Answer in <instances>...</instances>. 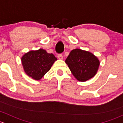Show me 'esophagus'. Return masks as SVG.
<instances>
[{
    "mask_svg": "<svg viewBox=\"0 0 123 123\" xmlns=\"http://www.w3.org/2000/svg\"><path fill=\"white\" fill-rule=\"evenodd\" d=\"M57 57H58V59H60V60H62V59H63V55H62V54H59L57 55Z\"/></svg>",
    "mask_w": 123,
    "mask_h": 123,
    "instance_id": "esophagus-1",
    "label": "esophagus"
}]
</instances>
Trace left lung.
Masks as SVG:
<instances>
[{"mask_svg":"<svg viewBox=\"0 0 123 123\" xmlns=\"http://www.w3.org/2000/svg\"><path fill=\"white\" fill-rule=\"evenodd\" d=\"M65 62L73 76L80 82L93 78L99 65L98 58L93 54L78 49L70 51Z\"/></svg>","mask_w":123,"mask_h":123,"instance_id":"left-lung-1","label":"left lung"}]
</instances>
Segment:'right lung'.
Segmentation results:
<instances>
[{"label": "right lung", "instance_id": "obj_1", "mask_svg": "<svg viewBox=\"0 0 123 123\" xmlns=\"http://www.w3.org/2000/svg\"><path fill=\"white\" fill-rule=\"evenodd\" d=\"M57 60L54 54H49L43 49L31 51L21 58L25 73L35 80H40L50 70L54 62Z\"/></svg>", "mask_w": 123, "mask_h": 123}]
</instances>
